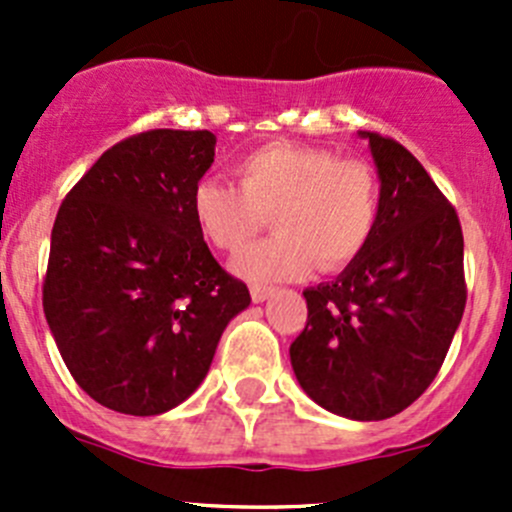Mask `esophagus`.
Wrapping results in <instances>:
<instances>
[{"label": "esophagus", "mask_w": 512, "mask_h": 512, "mask_svg": "<svg viewBox=\"0 0 512 512\" xmlns=\"http://www.w3.org/2000/svg\"><path fill=\"white\" fill-rule=\"evenodd\" d=\"M250 294H252V302H265V299H270L272 294H275V287L252 285L250 287Z\"/></svg>", "instance_id": "obj_1"}]
</instances>
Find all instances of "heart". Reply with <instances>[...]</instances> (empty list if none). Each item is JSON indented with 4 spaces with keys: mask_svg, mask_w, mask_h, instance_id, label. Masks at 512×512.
<instances>
[{
    "mask_svg": "<svg viewBox=\"0 0 512 512\" xmlns=\"http://www.w3.org/2000/svg\"><path fill=\"white\" fill-rule=\"evenodd\" d=\"M240 185L203 178L193 188V218L215 250L237 255L267 225L270 240L237 257L255 282L292 280L319 267L342 272L369 247L381 185L364 158L302 143H267L237 160Z\"/></svg>",
    "mask_w": 512,
    "mask_h": 512,
    "instance_id": "heart-1",
    "label": "heart"
}]
</instances>
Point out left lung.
I'll use <instances>...</instances> for the list:
<instances>
[{
    "mask_svg": "<svg viewBox=\"0 0 512 512\" xmlns=\"http://www.w3.org/2000/svg\"><path fill=\"white\" fill-rule=\"evenodd\" d=\"M361 136L381 178L376 230L337 280L304 289L307 324L289 359L319 406L381 421L436 379L468 289L456 208L399 141L374 131Z\"/></svg>",
    "mask_w": 512,
    "mask_h": 512,
    "instance_id": "1",
    "label": "left lung"
}]
</instances>
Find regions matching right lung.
Returning <instances> with one entry per match:
<instances>
[{"instance_id": "right-lung-1", "label": "right lung", "mask_w": 512, "mask_h": 512, "mask_svg": "<svg viewBox=\"0 0 512 512\" xmlns=\"http://www.w3.org/2000/svg\"><path fill=\"white\" fill-rule=\"evenodd\" d=\"M213 158L210 131L128 136L86 170L54 220L46 322L76 384L118 414L183 404L227 322L250 304L193 218V188Z\"/></svg>"}]
</instances>
